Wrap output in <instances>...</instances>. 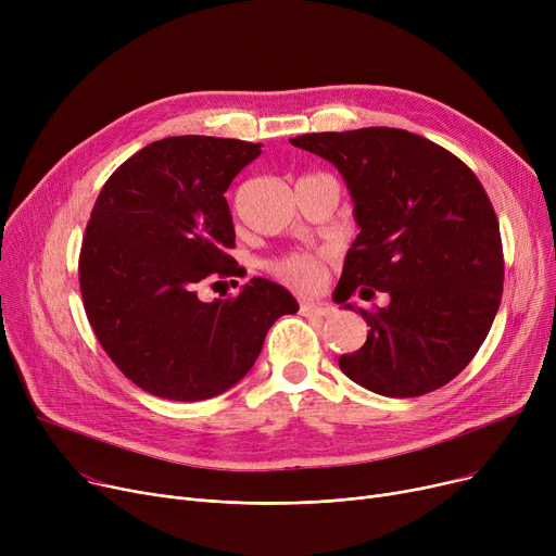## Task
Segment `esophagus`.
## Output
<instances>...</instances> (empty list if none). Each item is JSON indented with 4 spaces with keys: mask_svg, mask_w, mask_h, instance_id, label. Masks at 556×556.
Wrapping results in <instances>:
<instances>
[{
    "mask_svg": "<svg viewBox=\"0 0 556 556\" xmlns=\"http://www.w3.org/2000/svg\"><path fill=\"white\" fill-rule=\"evenodd\" d=\"M300 311L306 317H331L336 313V308L329 304H302Z\"/></svg>",
    "mask_w": 556,
    "mask_h": 556,
    "instance_id": "34e87169",
    "label": "esophagus"
}]
</instances>
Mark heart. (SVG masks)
Masks as SVG:
<instances>
[{
  "mask_svg": "<svg viewBox=\"0 0 556 556\" xmlns=\"http://www.w3.org/2000/svg\"><path fill=\"white\" fill-rule=\"evenodd\" d=\"M325 261L327 254L290 252L273 261V273L298 288L313 290L325 279Z\"/></svg>",
  "mask_w": 556,
  "mask_h": 556,
  "instance_id": "heart-1",
  "label": "heart"
}]
</instances>
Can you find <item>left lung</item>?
Returning <instances> with one entry per match:
<instances>
[{"mask_svg": "<svg viewBox=\"0 0 556 556\" xmlns=\"http://www.w3.org/2000/svg\"><path fill=\"white\" fill-rule=\"evenodd\" d=\"M290 143L329 160L354 198L361 233L336 302L390 295L386 308H358L367 340L340 356V369L392 399L440 390L473 361L503 298L501 227L484 187L451 151L401 128L311 132Z\"/></svg>", "mask_w": 556, "mask_h": 556, "instance_id": "left-lung-1", "label": "left lung"}]
</instances>
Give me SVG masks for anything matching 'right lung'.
Here are the masks:
<instances>
[{"instance_id": "obj_1", "label": "right lung", "mask_w": 556, "mask_h": 556, "mask_svg": "<svg viewBox=\"0 0 556 556\" xmlns=\"http://www.w3.org/2000/svg\"><path fill=\"white\" fill-rule=\"evenodd\" d=\"M261 143L166 137L128 157L87 223L78 281L87 319L112 363L149 394L212 399L237 386L295 298L254 277L237 298L202 302L198 286L237 275L225 191Z\"/></svg>"}]
</instances>
